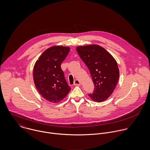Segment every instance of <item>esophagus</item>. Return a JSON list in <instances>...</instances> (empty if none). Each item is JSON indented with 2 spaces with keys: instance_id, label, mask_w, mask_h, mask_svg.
Listing matches in <instances>:
<instances>
[{
  "instance_id": "esophagus-1",
  "label": "esophagus",
  "mask_w": 150,
  "mask_h": 150,
  "mask_svg": "<svg viewBox=\"0 0 150 150\" xmlns=\"http://www.w3.org/2000/svg\"><path fill=\"white\" fill-rule=\"evenodd\" d=\"M74 86H79L81 85V83L79 80H76L74 82Z\"/></svg>"
}]
</instances>
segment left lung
<instances>
[{"mask_svg": "<svg viewBox=\"0 0 150 150\" xmlns=\"http://www.w3.org/2000/svg\"><path fill=\"white\" fill-rule=\"evenodd\" d=\"M76 50L89 70L95 86L90 98L96 102L107 100L114 92L120 77L117 62L103 47L90 44L78 46Z\"/></svg>", "mask_w": 150, "mask_h": 150, "instance_id": "left-lung-1", "label": "left lung"}]
</instances>
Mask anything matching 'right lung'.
<instances>
[{"mask_svg": "<svg viewBox=\"0 0 150 150\" xmlns=\"http://www.w3.org/2000/svg\"><path fill=\"white\" fill-rule=\"evenodd\" d=\"M69 51V47H51L43 52L34 65L35 86L43 98L51 103L59 102L70 91L61 67Z\"/></svg>", "mask_w": 150, "mask_h": 150, "instance_id": "1", "label": "right lung"}]
</instances>
